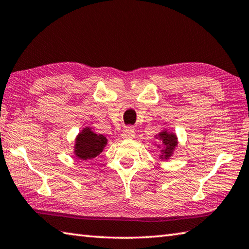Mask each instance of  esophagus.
<instances>
[{"mask_svg": "<svg viewBox=\"0 0 249 249\" xmlns=\"http://www.w3.org/2000/svg\"><path fill=\"white\" fill-rule=\"evenodd\" d=\"M135 135V131L131 126H125V129L123 130V133H121V137L124 139H132Z\"/></svg>", "mask_w": 249, "mask_h": 249, "instance_id": "1", "label": "esophagus"}]
</instances>
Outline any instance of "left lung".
<instances>
[{
    "label": "left lung",
    "instance_id": "left-lung-1",
    "mask_svg": "<svg viewBox=\"0 0 249 249\" xmlns=\"http://www.w3.org/2000/svg\"><path fill=\"white\" fill-rule=\"evenodd\" d=\"M156 139H158L159 143L162 145V148L160 151V157L161 159L170 158L173 154L175 148L178 146V139L177 135L172 132H168L167 130H162L161 132H159L158 135H156ZM160 145H157L158 147H160Z\"/></svg>",
    "mask_w": 249,
    "mask_h": 249
}]
</instances>
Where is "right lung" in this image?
<instances>
[{
	"instance_id": "1",
	"label": "right lung",
	"mask_w": 249,
	"mask_h": 249,
	"mask_svg": "<svg viewBox=\"0 0 249 249\" xmlns=\"http://www.w3.org/2000/svg\"><path fill=\"white\" fill-rule=\"evenodd\" d=\"M107 144V139L103 134H96L91 128H84L77 135L73 153L79 159L88 160L98 156Z\"/></svg>"
}]
</instances>
